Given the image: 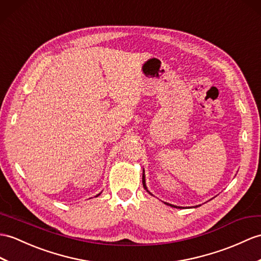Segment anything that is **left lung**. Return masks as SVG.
<instances>
[{"label": "left lung", "instance_id": "8db88e82", "mask_svg": "<svg viewBox=\"0 0 261 261\" xmlns=\"http://www.w3.org/2000/svg\"><path fill=\"white\" fill-rule=\"evenodd\" d=\"M142 185H143V188L145 190H147V192H149L151 196H153L152 193H151L149 190H148V187H147V184H145V174H144V169H143V173H142ZM167 205H170V207L172 208H181V207H178V205H174V204H171V203H168V202H165ZM196 207H199V205H196Z\"/></svg>", "mask_w": 261, "mask_h": 261}]
</instances>
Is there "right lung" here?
Returning <instances> with one entry per match:
<instances>
[{
    "instance_id": "obj_1",
    "label": "right lung",
    "mask_w": 261,
    "mask_h": 261,
    "mask_svg": "<svg viewBox=\"0 0 261 261\" xmlns=\"http://www.w3.org/2000/svg\"><path fill=\"white\" fill-rule=\"evenodd\" d=\"M100 195H101V192H100V193H99V195H96V196H95V197H98V196H100Z\"/></svg>"
}]
</instances>
